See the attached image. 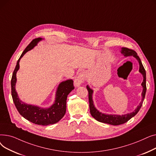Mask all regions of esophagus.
Masks as SVG:
<instances>
[{
	"label": "esophagus",
	"mask_w": 156,
	"mask_h": 156,
	"mask_svg": "<svg viewBox=\"0 0 156 156\" xmlns=\"http://www.w3.org/2000/svg\"><path fill=\"white\" fill-rule=\"evenodd\" d=\"M85 77H86L85 76V73L83 71H81L79 74L78 76L76 78V79L75 81L76 86L78 87L80 85L82 84L84 82V81H85Z\"/></svg>",
	"instance_id": "obj_1"
}]
</instances>
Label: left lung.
<instances>
[{
  "mask_svg": "<svg viewBox=\"0 0 156 156\" xmlns=\"http://www.w3.org/2000/svg\"><path fill=\"white\" fill-rule=\"evenodd\" d=\"M121 53L125 57H128V56H133L136 59L139 63V72H140L142 76H143V81L141 84V85L143 87V91L142 93V101L139 104V105L137 106L136 108L134 110V111L129 112L128 114H122V115H118V114H104L99 111H98L96 108L95 107V105L94 104V101H93V93L94 90L92 89L89 87L88 85L87 86V90L88 92V99H89V107H90V114L92 116L95 118L97 121L104 122V123H107L112 125H119L121 124H123L126 122L128 120H129L131 118L135 116L136 114L138 113L139 110L140 109L144 98L145 96V93H146V73L145 70L143 66L142 61L139 57L137 55V54L135 51L133 50H132V49H129L128 48L125 47H122L121 48Z\"/></svg>",
  "mask_w": 156,
  "mask_h": 156,
  "instance_id": "obj_1",
  "label": "left lung"
}]
</instances>
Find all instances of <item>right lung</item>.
Returning <instances> with one entry per match:
<instances>
[{
  "instance_id": "obj_1",
  "label": "right lung",
  "mask_w": 156,
  "mask_h": 156,
  "mask_svg": "<svg viewBox=\"0 0 156 156\" xmlns=\"http://www.w3.org/2000/svg\"><path fill=\"white\" fill-rule=\"evenodd\" d=\"M42 40V38L33 40L21 55L12 76L11 95L16 109L24 118L36 125L47 126L56 123L64 116L66 111L67 97L75 88L73 81L69 79L63 81L59 84L55 93V101L51 107L47 108H40L39 106L28 104L21 101L16 90V83L17 81L16 73L20 69L21 59L28 51L34 48L40 41Z\"/></svg>"
}]
</instances>
